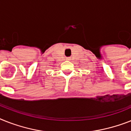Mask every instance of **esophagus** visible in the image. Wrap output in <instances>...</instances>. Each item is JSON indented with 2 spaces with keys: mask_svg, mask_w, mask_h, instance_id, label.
<instances>
[{
  "mask_svg": "<svg viewBox=\"0 0 131 131\" xmlns=\"http://www.w3.org/2000/svg\"><path fill=\"white\" fill-rule=\"evenodd\" d=\"M67 60H70V58H67Z\"/></svg>",
  "mask_w": 131,
  "mask_h": 131,
  "instance_id": "esophagus-1",
  "label": "esophagus"
}]
</instances>
